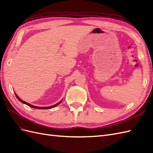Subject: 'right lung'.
I'll list each match as a JSON object with an SVG mask.
<instances>
[{"label": "right lung", "instance_id": "add662e5", "mask_svg": "<svg viewBox=\"0 0 153 153\" xmlns=\"http://www.w3.org/2000/svg\"><path fill=\"white\" fill-rule=\"evenodd\" d=\"M15 96H16V97H17V98L21 101V103H25V104H26V105H28V106H29V107H32V108H39V109H49V108H53V107H56V106H57V105L59 104V103H61V101H62V100L61 101H59V103H57V104H56V105H52V106H50V107H36V106H34V105H31V104H29L28 103H27V102H25V101H24L23 100H22L20 97H19L17 94H16V93H15Z\"/></svg>", "mask_w": 153, "mask_h": 153}]
</instances>
